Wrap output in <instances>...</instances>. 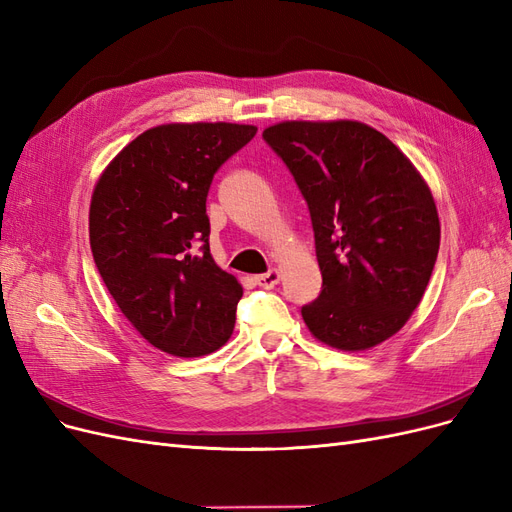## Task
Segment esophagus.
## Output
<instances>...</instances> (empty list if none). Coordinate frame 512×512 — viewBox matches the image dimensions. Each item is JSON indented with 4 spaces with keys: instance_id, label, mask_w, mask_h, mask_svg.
Masks as SVG:
<instances>
[{
    "instance_id": "34e87169",
    "label": "esophagus",
    "mask_w": 512,
    "mask_h": 512,
    "mask_svg": "<svg viewBox=\"0 0 512 512\" xmlns=\"http://www.w3.org/2000/svg\"><path fill=\"white\" fill-rule=\"evenodd\" d=\"M280 271L277 269H271V271H267V273H262V275H256V284L260 286V288H265V290H271V288H275L277 284H280Z\"/></svg>"
}]
</instances>
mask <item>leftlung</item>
I'll list each match as a JSON object with an SVG mask.
<instances>
[{"label":"left lung","mask_w":512,"mask_h":512,"mask_svg":"<svg viewBox=\"0 0 512 512\" xmlns=\"http://www.w3.org/2000/svg\"><path fill=\"white\" fill-rule=\"evenodd\" d=\"M262 138L312 215L322 292L301 307L309 333L348 352L382 344L421 303L438 258L440 218L427 181L361 121H282Z\"/></svg>","instance_id":"left-lung-1"}]
</instances>
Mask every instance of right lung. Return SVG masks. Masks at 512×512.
Segmentation results:
<instances>
[{
    "instance_id": "1",
    "label": "right lung",
    "mask_w": 512,
    "mask_h": 512,
    "mask_svg": "<svg viewBox=\"0 0 512 512\" xmlns=\"http://www.w3.org/2000/svg\"><path fill=\"white\" fill-rule=\"evenodd\" d=\"M243 123H164L123 147L96 183L89 243L121 314L166 354H211L235 329L243 288L209 252L215 170L252 141Z\"/></svg>"
}]
</instances>
